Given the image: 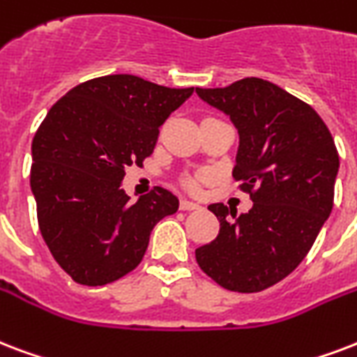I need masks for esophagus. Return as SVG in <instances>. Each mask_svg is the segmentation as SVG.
Listing matches in <instances>:
<instances>
[{
  "mask_svg": "<svg viewBox=\"0 0 357 357\" xmlns=\"http://www.w3.org/2000/svg\"><path fill=\"white\" fill-rule=\"evenodd\" d=\"M179 208L183 209V211H197V209H200L202 208V206H200V204H197V202H190V200H181V202H179Z\"/></svg>",
  "mask_w": 357,
  "mask_h": 357,
  "instance_id": "esophagus-1",
  "label": "esophagus"
}]
</instances>
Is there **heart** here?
Here are the masks:
<instances>
[{
    "mask_svg": "<svg viewBox=\"0 0 357 357\" xmlns=\"http://www.w3.org/2000/svg\"><path fill=\"white\" fill-rule=\"evenodd\" d=\"M183 185L189 190H198V185H200V179L198 178H187L183 181Z\"/></svg>",
    "mask_w": 357,
    "mask_h": 357,
    "instance_id": "b5f03b06",
    "label": "heart"
}]
</instances>
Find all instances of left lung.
I'll use <instances>...</instances> for the list:
<instances>
[{"label":"left lung","mask_w":357,"mask_h":357,"mask_svg":"<svg viewBox=\"0 0 357 357\" xmlns=\"http://www.w3.org/2000/svg\"><path fill=\"white\" fill-rule=\"evenodd\" d=\"M197 93L236 125L232 176L252 200L239 217L225 204L208 206L221 230L198 247L197 262L227 290L260 292L298 268L330 217L339 172L335 142L311 106L262 78Z\"/></svg>","instance_id":"left-lung-1"}]
</instances>
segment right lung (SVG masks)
Returning <instances> with one entry per match:
<instances>
[{
	"mask_svg": "<svg viewBox=\"0 0 357 357\" xmlns=\"http://www.w3.org/2000/svg\"><path fill=\"white\" fill-rule=\"evenodd\" d=\"M195 89L132 75L78 84L52 106L31 144V192L43 239L78 284L102 287L142 262L149 234L179 200L155 187L136 202L121 189L127 167L153 153L159 127Z\"/></svg>",
	"mask_w": 357,
	"mask_h": 357,
	"instance_id": "right-lung-1",
	"label": "right lung"
}]
</instances>
